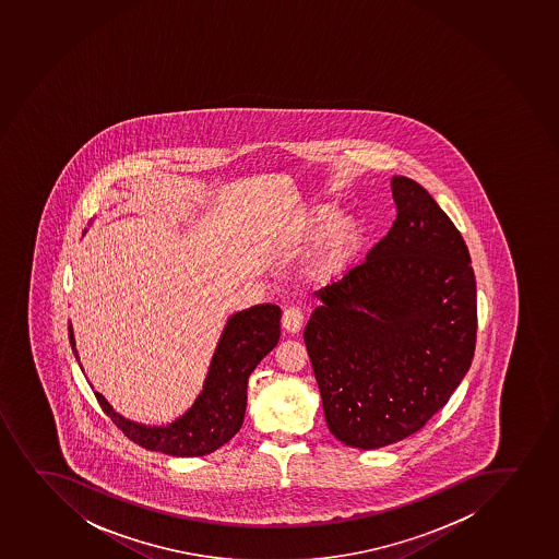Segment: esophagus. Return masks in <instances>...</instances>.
<instances>
[{"label":"esophagus","instance_id":"1","mask_svg":"<svg viewBox=\"0 0 559 559\" xmlns=\"http://www.w3.org/2000/svg\"><path fill=\"white\" fill-rule=\"evenodd\" d=\"M305 323V313L299 307H288L283 313V329L289 334L300 331V326Z\"/></svg>","mask_w":559,"mask_h":559}]
</instances>
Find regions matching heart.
Returning a JSON list of instances; mask_svg holds the SVG:
<instances>
[{"label": "heart", "instance_id": "1", "mask_svg": "<svg viewBox=\"0 0 559 559\" xmlns=\"http://www.w3.org/2000/svg\"><path fill=\"white\" fill-rule=\"evenodd\" d=\"M337 217L340 209L336 204H321L313 209L308 219L307 240L318 238L326 228H331L313 260V275L318 278H331L345 270L364 240V228L358 217Z\"/></svg>", "mask_w": 559, "mask_h": 559}]
</instances>
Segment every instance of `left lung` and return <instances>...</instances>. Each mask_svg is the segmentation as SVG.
<instances>
[{"label": "left lung", "mask_w": 559, "mask_h": 559, "mask_svg": "<svg viewBox=\"0 0 559 559\" xmlns=\"http://www.w3.org/2000/svg\"><path fill=\"white\" fill-rule=\"evenodd\" d=\"M391 192L390 233L316 292L305 329L329 430L364 451L425 427L475 356V271L460 230L415 180L396 175Z\"/></svg>", "instance_id": "8db88e82"}]
</instances>
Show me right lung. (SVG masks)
<instances>
[{
  "mask_svg": "<svg viewBox=\"0 0 559 559\" xmlns=\"http://www.w3.org/2000/svg\"><path fill=\"white\" fill-rule=\"evenodd\" d=\"M68 331L79 361L72 324ZM278 337L281 308L276 305H257L233 313L217 342L203 390L187 414L163 427H147L126 419L102 393L94 391V395L116 427L147 451L177 457L204 456L217 451L240 430L246 415L249 374L275 348Z\"/></svg>",
  "mask_w": 559,
  "mask_h": 559,
  "instance_id": "obj_1",
  "label": "right lung"
}]
</instances>
